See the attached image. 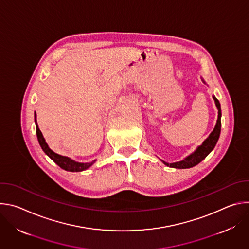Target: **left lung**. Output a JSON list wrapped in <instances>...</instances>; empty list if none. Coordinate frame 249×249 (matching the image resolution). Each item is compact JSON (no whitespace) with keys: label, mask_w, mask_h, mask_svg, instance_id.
I'll list each match as a JSON object with an SVG mask.
<instances>
[{"label":"left lung","mask_w":249,"mask_h":249,"mask_svg":"<svg viewBox=\"0 0 249 249\" xmlns=\"http://www.w3.org/2000/svg\"><path fill=\"white\" fill-rule=\"evenodd\" d=\"M215 102L217 107L219 109V115H218V120H217V124L214 128V131H213L210 136L204 141V143L198 147V149L189 157H187L186 159H184L181 161L178 162H174V163H167L164 162L163 163L169 167H175V168H189V167H193L195 165H197L199 162H201L212 151L213 149L215 148L217 142L219 140L220 137V133H221V104L220 101L214 96Z\"/></svg>","instance_id":"8db88e82"}]
</instances>
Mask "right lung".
<instances>
[{"label": "right lung", "instance_id": "obj_1", "mask_svg": "<svg viewBox=\"0 0 249 249\" xmlns=\"http://www.w3.org/2000/svg\"><path fill=\"white\" fill-rule=\"evenodd\" d=\"M35 125H36V135H37V139H38V142H39V145L41 146L43 152L54 161L56 162L61 168L65 169V170H68V171H83V170H86L88 169L89 166H91L93 164V161L91 162H87V163H82V162H77L73 160H71L70 158H67V157H64V156H60L56 153H54L49 147L48 145L46 144V142L42 136V133L41 131L39 130L38 128V125L36 123V114H35Z\"/></svg>", "mask_w": 249, "mask_h": 249}]
</instances>
